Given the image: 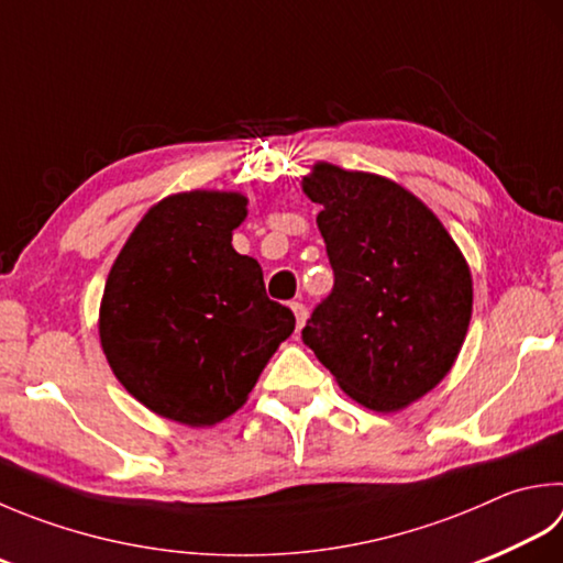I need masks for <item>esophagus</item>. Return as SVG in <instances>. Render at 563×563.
<instances>
[{"mask_svg":"<svg viewBox=\"0 0 563 563\" xmlns=\"http://www.w3.org/2000/svg\"><path fill=\"white\" fill-rule=\"evenodd\" d=\"M291 309H294V316H296V328H299V331H301L303 323H306V316H309V309H306L301 301H294Z\"/></svg>","mask_w":563,"mask_h":563,"instance_id":"esophagus-1","label":"esophagus"}]
</instances>
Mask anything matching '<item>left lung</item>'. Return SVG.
Instances as JSON below:
<instances>
[{
	"instance_id": "8db88e82",
	"label": "left lung",
	"mask_w": 563,
	"mask_h": 563,
	"mask_svg": "<svg viewBox=\"0 0 563 563\" xmlns=\"http://www.w3.org/2000/svg\"><path fill=\"white\" fill-rule=\"evenodd\" d=\"M303 190L323 210L333 289L301 341L345 395L395 411L446 377L471 323L473 284L439 218L395 181L316 164Z\"/></svg>"
}]
</instances>
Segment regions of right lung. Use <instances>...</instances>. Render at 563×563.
<instances>
[{
	"instance_id": "1",
	"label": "right lung",
	"mask_w": 563,
	"mask_h": 563,
	"mask_svg": "<svg viewBox=\"0 0 563 563\" xmlns=\"http://www.w3.org/2000/svg\"><path fill=\"white\" fill-rule=\"evenodd\" d=\"M240 194L164 198L126 240L104 284L100 341L144 407L210 427L245 405L267 360L294 333L257 260L232 250Z\"/></svg>"
}]
</instances>
